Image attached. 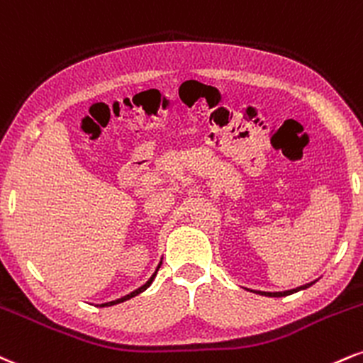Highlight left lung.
<instances>
[{"label":"left lung","mask_w":363,"mask_h":363,"mask_svg":"<svg viewBox=\"0 0 363 363\" xmlns=\"http://www.w3.org/2000/svg\"><path fill=\"white\" fill-rule=\"evenodd\" d=\"M313 284L314 282H309V284H306V285H301V287H297V289H291V291H284V292H262V291H251V292L259 294V296H267V297H285V296H291V294H294V292L304 291V289L311 287V285H313Z\"/></svg>","instance_id":"left-lung-1"}]
</instances>
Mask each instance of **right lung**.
I'll use <instances>...</instances> for the list:
<instances>
[{
    "mask_svg": "<svg viewBox=\"0 0 363 363\" xmlns=\"http://www.w3.org/2000/svg\"><path fill=\"white\" fill-rule=\"evenodd\" d=\"M161 263H163V259H161L160 263H157V267H156V270H155V274H152L151 277H149V280L144 285H140L139 289H135L134 292H130V294H127V296H123V297H121V299H115V301H110V302H104V304H98L100 306V308H108V306H115V304H121V302H123V301H129V299H132V297H135L138 296V294H140V292H144L146 291V289L149 287V285L152 284V280H155V277H156V274H157V270H160V267H161Z\"/></svg>",
    "mask_w": 363,
    "mask_h": 363,
    "instance_id": "add662e5",
    "label": "right lung"
}]
</instances>
